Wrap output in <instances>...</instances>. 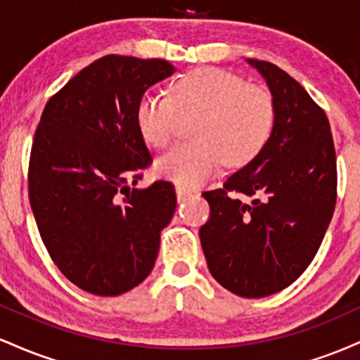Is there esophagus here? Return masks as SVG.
Returning a JSON list of instances; mask_svg holds the SVG:
<instances>
[{"mask_svg":"<svg viewBox=\"0 0 360 360\" xmlns=\"http://www.w3.org/2000/svg\"><path fill=\"white\" fill-rule=\"evenodd\" d=\"M198 193L196 189H189V188H183V186H177L176 188V194H177V200H184L186 196H189V194H194Z\"/></svg>","mask_w":360,"mask_h":360,"instance_id":"1","label":"esophagus"}]
</instances>
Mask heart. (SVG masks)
Masks as SVG:
<instances>
[{
  "label": "heart",
  "instance_id": "b5f03b06",
  "mask_svg": "<svg viewBox=\"0 0 360 360\" xmlns=\"http://www.w3.org/2000/svg\"><path fill=\"white\" fill-rule=\"evenodd\" d=\"M193 117V142L174 147L155 164L157 176L183 188L201 184L223 164L243 167L257 159L271 140L276 108L262 86L225 69L200 68L172 81L169 96L143 93L135 113L140 135L159 150L171 146L181 118Z\"/></svg>",
  "mask_w": 360,
  "mask_h": 360
}]
</instances>
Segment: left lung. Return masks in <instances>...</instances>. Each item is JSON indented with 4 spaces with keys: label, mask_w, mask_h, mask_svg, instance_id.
I'll return each instance as SVG.
<instances>
[{
    "label": "left lung",
    "mask_w": 360,
    "mask_h": 360,
    "mask_svg": "<svg viewBox=\"0 0 360 360\" xmlns=\"http://www.w3.org/2000/svg\"><path fill=\"white\" fill-rule=\"evenodd\" d=\"M249 64L271 89L274 130L257 159L203 193L210 218L200 238L223 288L264 298L295 283L320 249L335 210L337 157L328 118L307 89L271 62Z\"/></svg>",
    "instance_id": "left-lung-1"
}]
</instances>
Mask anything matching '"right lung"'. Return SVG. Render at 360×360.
I'll use <instances>...</instances> for the list:
<instances>
[{"instance_id": "right-lung-1", "label": "right lung", "mask_w": 360, "mask_h": 360, "mask_svg": "<svg viewBox=\"0 0 360 360\" xmlns=\"http://www.w3.org/2000/svg\"><path fill=\"white\" fill-rule=\"evenodd\" d=\"M172 72L162 59L101 57L53 94L35 130L28 198L40 237L62 274L91 295L139 286L174 214L169 181L146 189L128 184L152 164L137 105Z\"/></svg>"}]
</instances>
